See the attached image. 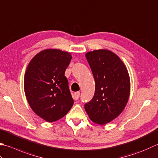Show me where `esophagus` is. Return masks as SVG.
<instances>
[{"label":"esophagus","mask_w":158,"mask_h":158,"mask_svg":"<svg viewBox=\"0 0 158 158\" xmlns=\"http://www.w3.org/2000/svg\"><path fill=\"white\" fill-rule=\"evenodd\" d=\"M79 96H80V92H76L74 93V98H75V100H77L78 98H79Z\"/></svg>","instance_id":"obj_1"}]
</instances>
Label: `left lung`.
I'll return each mask as SVG.
<instances>
[{
    "instance_id": "obj_1",
    "label": "left lung",
    "mask_w": 158,
    "mask_h": 158,
    "mask_svg": "<svg viewBox=\"0 0 158 158\" xmlns=\"http://www.w3.org/2000/svg\"><path fill=\"white\" fill-rule=\"evenodd\" d=\"M85 57L95 81L92 99L85 110L92 122L103 125L117 118L127 103L130 79L123 61L107 49L88 52Z\"/></svg>"
}]
</instances>
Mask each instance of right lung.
I'll list each match as a JSON object with an SVG mask.
<instances>
[{
	"mask_svg": "<svg viewBox=\"0 0 158 158\" xmlns=\"http://www.w3.org/2000/svg\"><path fill=\"white\" fill-rule=\"evenodd\" d=\"M71 59L69 52L45 49L35 55L27 68L24 89L27 101L33 112L48 123L63 118L73 106L64 75Z\"/></svg>",
	"mask_w": 158,
	"mask_h": 158,
	"instance_id": "1",
	"label": "right lung"
}]
</instances>
